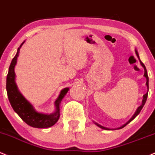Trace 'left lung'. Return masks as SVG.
I'll return each instance as SVG.
<instances>
[{
	"mask_svg": "<svg viewBox=\"0 0 155 155\" xmlns=\"http://www.w3.org/2000/svg\"><path fill=\"white\" fill-rule=\"evenodd\" d=\"M136 55H137L138 58H139V61H140V63H141V66H142V67H143V69H144V74H143V75H144V77L147 78V83H146V85H147V88H148V91H149V77H148V74H147V71L146 67H145V65L143 64L142 61H141V60H140V59H139V54H138L137 51H136ZM147 96H148V91H147V93L146 94H144V95H143V101H142V104H141V106H140V107H139V108L137 109V110H136V112H135V114H134V115L133 116V117H131V119H130V120H129V121L128 122V123H125V125H123V126L120 127V128H119L118 129H120V128H123V127H125V125H128V123H130V122H131V121L133 120H134V118H135V117H136V116H137L138 114H139L140 113V112H141V110H142L143 107L144 106L145 103H146V101H147ZM95 124H96V125H98V126H99V128H102V129H104V130H110V128H105V127H104V126H101V125L98 124V123H95Z\"/></svg>",
	"mask_w": 155,
	"mask_h": 155,
	"instance_id": "1",
	"label": "left lung"
}]
</instances>
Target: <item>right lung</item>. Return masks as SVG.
<instances>
[{
	"label": "right lung",
	"mask_w": 155,
	"mask_h": 155,
	"mask_svg": "<svg viewBox=\"0 0 155 155\" xmlns=\"http://www.w3.org/2000/svg\"><path fill=\"white\" fill-rule=\"evenodd\" d=\"M25 41L21 43L18 48L17 53L12 59L8 72L6 78V91L8 98L12 105L13 110L15 111L18 115L25 121L27 125L37 128H45L54 125L59 118V104L64 96L68 91L69 88L63 89L60 93L59 97L56 100V112L51 114L39 113L34 110L33 107L28 101L20 94L15 83V72L14 67L16 64V59L19 54V50Z\"/></svg>",
	"instance_id": "obj_1"
}]
</instances>
